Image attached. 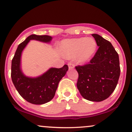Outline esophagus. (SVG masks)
<instances>
[{
	"instance_id": "obj_1",
	"label": "esophagus",
	"mask_w": 132,
	"mask_h": 132,
	"mask_svg": "<svg viewBox=\"0 0 132 132\" xmlns=\"http://www.w3.org/2000/svg\"><path fill=\"white\" fill-rule=\"evenodd\" d=\"M68 66L69 69H73L75 68V64H73V63H68Z\"/></svg>"
}]
</instances>
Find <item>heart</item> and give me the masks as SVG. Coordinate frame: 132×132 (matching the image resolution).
<instances>
[{"label":"heart","instance_id":"1","mask_svg":"<svg viewBox=\"0 0 132 132\" xmlns=\"http://www.w3.org/2000/svg\"><path fill=\"white\" fill-rule=\"evenodd\" d=\"M97 44L93 38L66 39L59 45L61 53L65 57H75L77 62L85 63L92 57L96 50Z\"/></svg>","mask_w":132,"mask_h":132}]
</instances>
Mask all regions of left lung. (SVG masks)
<instances>
[{"label":"left lung","instance_id":"left-lung-1","mask_svg":"<svg viewBox=\"0 0 132 132\" xmlns=\"http://www.w3.org/2000/svg\"><path fill=\"white\" fill-rule=\"evenodd\" d=\"M99 48L88 64L75 67L77 87L84 98L91 101L106 100L115 89L120 76L119 56L109 41L92 35Z\"/></svg>","mask_w":132,"mask_h":132}]
</instances>
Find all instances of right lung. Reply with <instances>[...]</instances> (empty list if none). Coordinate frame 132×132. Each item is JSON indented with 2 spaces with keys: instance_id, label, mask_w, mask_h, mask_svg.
Listing matches in <instances>:
<instances>
[{
  "instance_id": "add662e5",
  "label": "right lung",
  "mask_w": 132,
  "mask_h": 132,
  "mask_svg": "<svg viewBox=\"0 0 132 132\" xmlns=\"http://www.w3.org/2000/svg\"><path fill=\"white\" fill-rule=\"evenodd\" d=\"M52 37L47 35H32L19 45L11 62V76L19 95L30 103L41 105L53 98L58 84L68 70L67 65L62 68H51L42 76L36 78L25 76L20 69L22 51L30 40L50 42Z\"/></svg>"
}]
</instances>
